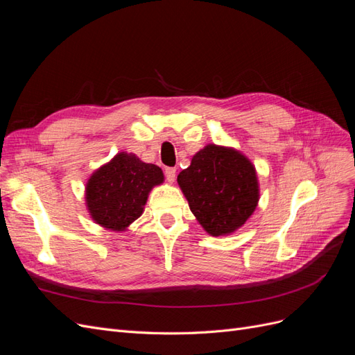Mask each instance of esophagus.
I'll return each mask as SVG.
<instances>
[{
	"mask_svg": "<svg viewBox=\"0 0 355 355\" xmlns=\"http://www.w3.org/2000/svg\"><path fill=\"white\" fill-rule=\"evenodd\" d=\"M164 175H166V179L171 184V182H173L175 178H176V168H173V167H166V168H164Z\"/></svg>",
	"mask_w": 355,
	"mask_h": 355,
	"instance_id": "esophagus-1",
	"label": "esophagus"
}]
</instances>
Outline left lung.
Wrapping results in <instances>:
<instances>
[{"mask_svg": "<svg viewBox=\"0 0 355 355\" xmlns=\"http://www.w3.org/2000/svg\"><path fill=\"white\" fill-rule=\"evenodd\" d=\"M189 209L209 234H231L250 218L259 200L253 164L239 151L207 145L178 176Z\"/></svg>", "mask_w": 355, "mask_h": 355, "instance_id": "1", "label": "left lung"}]
</instances>
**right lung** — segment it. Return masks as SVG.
Returning a JSON list of instances; mask_svg holds the SVG:
<instances>
[{
	"mask_svg": "<svg viewBox=\"0 0 355 355\" xmlns=\"http://www.w3.org/2000/svg\"><path fill=\"white\" fill-rule=\"evenodd\" d=\"M163 179L158 166L146 164L135 154H116L94 171L85 187L92 218L108 230H125L141 216L149 191Z\"/></svg>",
	"mask_w": 355,
	"mask_h": 355,
	"instance_id": "right-lung-1",
	"label": "right lung"
}]
</instances>
